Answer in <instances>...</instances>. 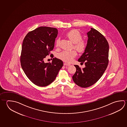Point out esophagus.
<instances>
[{
    "instance_id": "obj_1",
    "label": "esophagus",
    "mask_w": 127,
    "mask_h": 127,
    "mask_svg": "<svg viewBox=\"0 0 127 127\" xmlns=\"http://www.w3.org/2000/svg\"><path fill=\"white\" fill-rule=\"evenodd\" d=\"M64 65H65V66H69V65H70V64H67V63H64Z\"/></svg>"
}]
</instances>
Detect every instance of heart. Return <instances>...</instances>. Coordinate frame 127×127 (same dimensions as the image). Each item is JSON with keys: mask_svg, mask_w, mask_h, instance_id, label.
Returning <instances> with one entry per match:
<instances>
[{"mask_svg": "<svg viewBox=\"0 0 127 127\" xmlns=\"http://www.w3.org/2000/svg\"><path fill=\"white\" fill-rule=\"evenodd\" d=\"M66 36L73 43V47L79 53H82L85 51L87 46V41L82 39V35L80 32L76 29L71 30L66 34ZM60 41L59 38L56 40V46H58ZM77 55L75 50L71 51H63L58 54V57L61 60L66 63H70Z\"/></svg>", "mask_w": 127, "mask_h": 127, "instance_id": "b5f03b06", "label": "heart"}]
</instances>
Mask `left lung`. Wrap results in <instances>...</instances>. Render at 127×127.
Here are the masks:
<instances>
[{"mask_svg": "<svg viewBox=\"0 0 127 127\" xmlns=\"http://www.w3.org/2000/svg\"><path fill=\"white\" fill-rule=\"evenodd\" d=\"M87 49L78 61L85 62L81 69L78 65L72 78L79 87L86 88L94 84L100 79L108 64L109 45L106 39L97 30L91 28L87 33Z\"/></svg>", "mask_w": 127, "mask_h": 127, "instance_id": "1", "label": "left lung"}]
</instances>
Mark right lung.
<instances>
[{"label":"right lung","mask_w":127,"mask_h":127,"mask_svg":"<svg viewBox=\"0 0 127 127\" xmlns=\"http://www.w3.org/2000/svg\"><path fill=\"white\" fill-rule=\"evenodd\" d=\"M58 34L56 28L39 27L29 32L23 40L21 65L27 77L36 86L45 87L51 84L63 65V61L55 58L51 63L44 61L54 49Z\"/></svg>","instance_id":"right-lung-1"}]
</instances>
